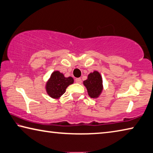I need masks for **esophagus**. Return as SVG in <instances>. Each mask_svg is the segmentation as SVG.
<instances>
[{
	"mask_svg": "<svg viewBox=\"0 0 153 153\" xmlns=\"http://www.w3.org/2000/svg\"><path fill=\"white\" fill-rule=\"evenodd\" d=\"M75 82H76V83H77V84H81V83H82V79L81 78H76V79H75Z\"/></svg>",
	"mask_w": 153,
	"mask_h": 153,
	"instance_id": "34e87169",
	"label": "esophagus"
}]
</instances>
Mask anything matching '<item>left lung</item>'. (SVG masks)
I'll return each instance as SVG.
<instances>
[{
  "label": "left lung",
  "mask_w": 153,
  "mask_h": 153,
  "mask_svg": "<svg viewBox=\"0 0 153 153\" xmlns=\"http://www.w3.org/2000/svg\"><path fill=\"white\" fill-rule=\"evenodd\" d=\"M89 97L93 98H98L103 89L102 79L99 72L94 71L88 76V79L84 81Z\"/></svg>",
  "instance_id": "8db88e82"
}]
</instances>
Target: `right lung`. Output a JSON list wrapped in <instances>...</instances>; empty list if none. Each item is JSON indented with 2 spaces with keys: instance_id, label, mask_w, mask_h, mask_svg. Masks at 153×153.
<instances>
[{
  "instance_id": "1",
  "label": "right lung",
  "mask_w": 153,
  "mask_h": 153,
  "mask_svg": "<svg viewBox=\"0 0 153 153\" xmlns=\"http://www.w3.org/2000/svg\"><path fill=\"white\" fill-rule=\"evenodd\" d=\"M73 77H65L59 71H54L46 82V90L53 98H59L66 91V88L74 83Z\"/></svg>"
}]
</instances>
